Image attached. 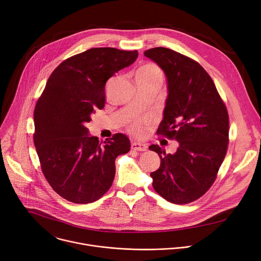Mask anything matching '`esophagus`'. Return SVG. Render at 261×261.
<instances>
[{
    "label": "esophagus",
    "instance_id": "esophagus-1",
    "mask_svg": "<svg viewBox=\"0 0 261 261\" xmlns=\"http://www.w3.org/2000/svg\"><path fill=\"white\" fill-rule=\"evenodd\" d=\"M131 148L136 151H147L148 146L147 144H144V143H133L131 145Z\"/></svg>",
    "mask_w": 261,
    "mask_h": 261
}]
</instances>
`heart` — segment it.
<instances>
[{
    "instance_id": "1",
    "label": "heart",
    "mask_w": 261,
    "mask_h": 261,
    "mask_svg": "<svg viewBox=\"0 0 261 261\" xmlns=\"http://www.w3.org/2000/svg\"><path fill=\"white\" fill-rule=\"evenodd\" d=\"M136 77H141L145 80H158L162 82L163 72L159 66H156L155 64H152V63H147L137 69ZM150 121H151L150 118L133 119L129 125V130L131 133L135 135H144L148 130Z\"/></svg>"
}]
</instances>
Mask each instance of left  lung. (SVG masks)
<instances>
[{
  "instance_id": "1",
  "label": "left lung",
  "mask_w": 261,
  "mask_h": 261,
  "mask_svg": "<svg viewBox=\"0 0 261 261\" xmlns=\"http://www.w3.org/2000/svg\"><path fill=\"white\" fill-rule=\"evenodd\" d=\"M166 74L168 97L158 134L175 140L174 154L151 145L161 158L153 188L166 200L185 204L201 197L216 179L229 144V114L214 82L194 60L164 47L144 52Z\"/></svg>"
}]
</instances>
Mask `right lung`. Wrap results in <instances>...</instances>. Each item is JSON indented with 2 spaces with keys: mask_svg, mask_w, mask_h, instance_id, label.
Returning <instances> with one entry per match:
<instances>
[{
  "mask_svg": "<svg viewBox=\"0 0 261 261\" xmlns=\"http://www.w3.org/2000/svg\"><path fill=\"white\" fill-rule=\"evenodd\" d=\"M137 56V50L91 48L65 60L47 81L34 109L33 141L44 176L69 201L99 199L112 186L115 159L130 151L125 134L99 143L86 124L105 106L107 81Z\"/></svg>",
  "mask_w": 261,
  "mask_h": 261,
  "instance_id": "obj_1",
  "label": "right lung"
}]
</instances>
